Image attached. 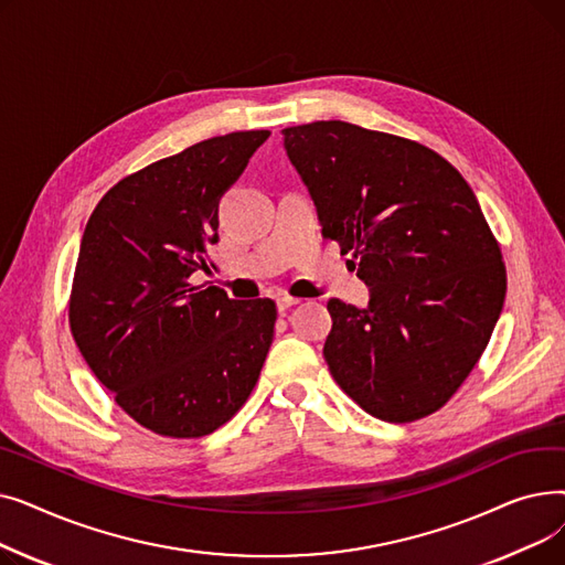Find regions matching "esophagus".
Wrapping results in <instances>:
<instances>
[{
	"instance_id": "obj_1",
	"label": "esophagus",
	"mask_w": 565,
	"mask_h": 565,
	"mask_svg": "<svg viewBox=\"0 0 565 565\" xmlns=\"http://www.w3.org/2000/svg\"><path fill=\"white\" fill-rule=\"evenodd\" d=\"M295 305H300V300H298V298H290V295H279V298H277L279 311H286V309H290V307H295Z\"/></svg>"
}]
</instances>
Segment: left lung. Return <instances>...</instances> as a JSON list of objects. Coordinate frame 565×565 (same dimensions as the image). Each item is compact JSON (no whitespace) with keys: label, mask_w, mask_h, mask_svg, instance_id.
Returning a JSON list of instances; mask_svg holds the SVG:
<instances>
[{"label":"left lung","mask_w":565,"mask_h":565,"mask_svg":"<svg viewBox=\"0 0 565 565\" xmlns=\"http://www.w3.org/2000/svg\"><path fill=\"white\" fill-rule=\"evenodd\" d=\"M322 235L371 288L330 300L322 354L373 417L407 424L447 403L481 360L507 298L501 249L460 171L430 148L345 121L281 130Z\"/></svg>","instance_id":"8db88e82"}]
</instances>
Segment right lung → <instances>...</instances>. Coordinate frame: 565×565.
<instances>
[{
	"instance_id": "add662e5",
	"label": "right lung",
	"mask_w": 565,
	"mask_h": 565,
	"mask_svg": "<svg viewBox=\"0 0 565 565\" xmlns=\"http://www.w3.org/2000/svg\"><path fill=\"white\" fill-rule=\"evenodd\" d=\"M267 130L199 141L118 181L86 222L71 332L130 417L164 437H203L245 405L275 337L273 300H231L211 273L220 199Z\"/></svg>"
}]
</instances>
